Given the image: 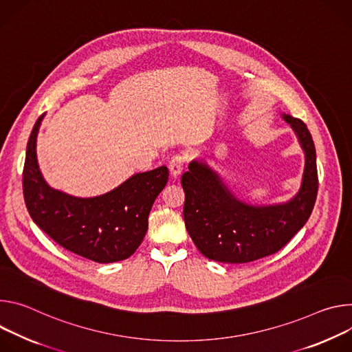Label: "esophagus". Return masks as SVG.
<instances>
[{"label": "esophagus", "instance_id": "1", "mask_svg": "<svg viewBox=\"0 0 352 352\" xmlns=\"http://www.w3.org/2000/svg\"><path fill=\"white\" fill-rule=\"evenodd\" d=\"M186 162H187V156L184 153H176L173 158L170 160V162H169L170 175L173 177H177L182 173V170L184 169Z\"/></svg>", "mask_w": 352, "mask_h": 352}]
</instances>
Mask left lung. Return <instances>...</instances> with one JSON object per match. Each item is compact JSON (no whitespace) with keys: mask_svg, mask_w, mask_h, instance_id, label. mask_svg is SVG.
<instances>
[{"mask_svg":"<svg viewBox=\"0 0 352 352\" xmlns=\"http://www.w3.org/2000/svg\"><path fill=\"white\" fill-rule=\"evenodd\" d=\"M305 151L302 187L287 204L253 207L236 200L204 164L191 162L182 175L183 217L194 245L221 263H249L281 250L306 223L318 196V166L314 140L300 119L284 116Z\"/></svg>","mask_w":352,"mask_h":352,"instance_id":"1","label":"left lung"}]
</instances>
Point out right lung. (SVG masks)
<instances>
[{"label":"right lung","instance_id":"1","mask_svg":"<svg viewBox=\"0 0 352 352\" xmlns=\"http://www.w3.org/2000/svg\"><path fill=\"white\" fill-rule=\"evenodd\" d=\"M43 114L28 141L22 173L23 199L33 222L61 248L96 263L130 257L141 245L155 199L168 183L166 166L130 177L113 191L76 199L53 190L36 160V137Z\"/></svg>","mask_w":352,"mask_h":352}]
</instances>
